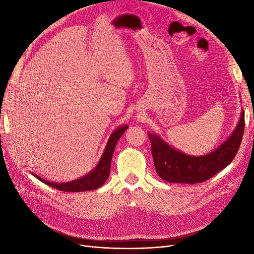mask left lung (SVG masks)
Returning a JSON list of instances; mask_svg holds the SVG:
<instances>
[{"mask_svg":"<svg viewBox=\"0 0 254 254\" xmlns=\"http://www.w3.org/2000/svg\"><path fill=\"white\" fill-rule=\"evenodd\" d=\"M244 112L228 140L204 156L193 157L171 147L160 136L148 133L151 156L157 175L170 183H202L224 170L236 156L244 133Z\"/></svg>","mask_w":254,"mask_h":254,"instance_id":"left-lung-1","label":"left lung"}]
</instances>
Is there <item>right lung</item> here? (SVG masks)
<instances>
[{"label":"right lung","instance_id":"1","mask_svg":"<svg viewBox=\"0 0 254 254\" xmlns=\"http://www.w3.org/2000/svg\"><path fill=\"white\" fill-rule=\"evenodd\" d=\"M127 125L122 126L119 129L113 131V133L110 135L108 143H107L106 148L104 150V153L102 156V159L99 160V163L95 167V170L89 173L80 179H77L72 182H66V183H54L49 182L44 179H41L39 176L33 174L36 178L40 179L42 182H44L48 186H51L59 190L64 191H83V190H92L101 188L103 184L106 182L107 178H108L109 173H110V165H111V158L113 155V151L115 148V145H117L118 141L122 134L125 132L127 129Z\"/></svg>","mask_w":254,"mask_h":254}]
</instances>
